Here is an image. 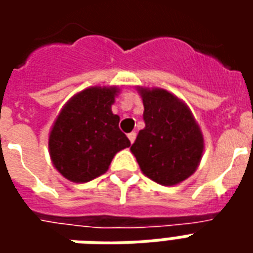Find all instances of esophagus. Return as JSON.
Returning <instances> with one entry per match:
<instances>
[{
  "label": "esophagus",
  "instance_id": "esophagus-1",
  "mask_svg": "<svg viewBox=\"0 0 253 253\" xmlns=\"http://www.w3.org/2000/svg\"><path fill=\"white\" fill-rule=\"evenodd\" d=\"M127 137L130 139V142L132 143L135 141V138H137V134H135V132H130V134H127Z\"/></svg>",
  "mask_w": 253,
  "mask_h": 253
}]
</instances>
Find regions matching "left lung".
Listing matches in <instances>:
<instances>
[{
    "mask_svg": "<svg viewBox=\"0 0 253 253\" xmlns=\"http://www.w3.org/2000/svg\"><path fill=\"white\" fill-rule=\"evenodd\" d=\"M143 130L131 152L145 175L163 186L190 177L201 161L203 138L184 103L164 89H141Z\"/></svg>",
    "mask_w": 253,
    "mask_h": 253,
    "instance_id": "8db88e82",
    "label": "left lung"
}]
</instances>
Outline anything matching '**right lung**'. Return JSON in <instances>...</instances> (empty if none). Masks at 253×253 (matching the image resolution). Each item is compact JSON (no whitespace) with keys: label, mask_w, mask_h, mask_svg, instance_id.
Masks as SVG:
<instances>
[{"label":"right lung","mask_w":253,"mask_h":253,"mask_svg":"<svg viewBox=\"0 0 253 253\" xmlns=\"http://www.w3.org/2000/svg\"><path fill=\"white\" fill-rule=\"evenodd\" d=\"M116 88H89L67 103L54 123L48 148L66 179L85 183L103 175L119 150L130 146L111 105Z\"/></svg>","instance_id":"right-lung-1"}]
</instances>
